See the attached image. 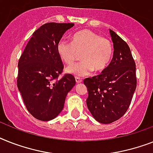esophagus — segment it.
I'll return each instance as SVG.
<instances>
[{
    "label": "esophagus",
    "mask_w": 153,
    "mask_h": 153,
    "mask_svg": "<svg viewBox=\"0 0 153 153\" xmlns=\"http://www.w3.org/2000/svg\"><path fill=\"white\" fill-rule=\"evenodd\" d=\"M75 81H76L77 83H81L82 82V79H80V78H78V77H75Z\"/></svg>",
    "instance_id": "obj_1"
}]
</instances>
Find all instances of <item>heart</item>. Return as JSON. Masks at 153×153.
Wrapping results in <instances>:
<instances>
[{"label": "heart", "instance_id": "obj_1", "mask_svg": "<svg viewBox=\"0 0 153 153\" xmlns=\"http://www.w3.org/2000/svg\"><path fill=\"white\" fill-rule=\"evenodd\" d=\"M57 53L63 62L71 64L80 53L82 61L69 66L66 71L74 76L84 77L101 72L108 66L113 54L111 42L89 30L77 32L71 38V44L64 40L58 43Z\"/></svg>", "mask_w": 153, "mask_h": 153}]
</instances>
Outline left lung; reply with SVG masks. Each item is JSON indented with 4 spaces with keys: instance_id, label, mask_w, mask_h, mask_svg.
Returning <instances> with one entry per match:
<instances>
[{
    "instance_id": "8db88e82",
    "label": "left lung",
    "mask_w": 153,
    "mask_h": 153,
    "mask_svg": "<svg viewBox=\"0 0 153 153\" xmlns=\"http://www.w3.org/2000/svg\"><path fill=\"white\" fill-rule=\"evenodd\" d=\"M114 55L101 74L84 79L88 89L86 105L94 119L111 123L126 113L137 86L136 64L130 47L110 30Z\"/></svg>"
}]
</instances>
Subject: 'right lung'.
Here are the masks:
<instances>
[{"label": "right lung", "instance_id": "1", "mask_svg": "<svg viewBox=\"0 0 153 153\" xmlns=\"http://www.w3.org/2000/svg\"><path fill=\"white\" fill-rule=\"evenodd\" d=\"M74 25H42L33 32L19 59L17 86L27 111L37 120L48 121L56 117L75 85L72 74L59 79L64 64L56 50L63 34Z\"/></svg>", "mask_w": 153, "mask_h": 153}]
</instances>
